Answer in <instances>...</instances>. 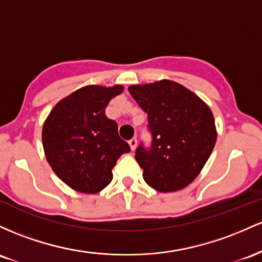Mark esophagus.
I'll list each match as a JSON object with an SVG mask.
<instances>
[{
  "instance_id": "obj_1",
  "label": "esophagus",
  "mask_w": 262,
  "mask_h": 262,
  "mask_svg": "<svg viewBox=\"0 0 262 262\" xmlns=\"http://www.w3.org/2000/svg\"><path fill=\"white\" fill-rule=\"evenodd\" d=\"M128 145H130L132 151H135V149H136V147H137V140L134 137V139H131L130 141H128Z\"/></svg>"
}]
</instances>
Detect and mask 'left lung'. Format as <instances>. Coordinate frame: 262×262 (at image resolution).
Returning <instances> with one entry per match:
<instances>
[{
    "mask_svg": "<svg viewBox=\"0 0 262 262\" xmlns=\"http://www.w3.org/2000/svg\"><path fill=\"white\" fill-rule=\"evenodd\" d=\"M128 92L147 114L149 148L137 147L143 179L158 192H176L196 178L216 142L209 106L194 93L172 80L131 85Z\"/></svg>",
    "mask_w": 262,
    "mask_h": 262,
    "instance_id": "obj_1",
    "label": "left lung"
}]
</instances>
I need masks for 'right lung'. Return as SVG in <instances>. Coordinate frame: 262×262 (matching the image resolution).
Segmentation results:
<instances>
[{"mask_svg":"<svg viewBox=\"0 0 262 262\" xmlns=\"http://www.w3.org/2000/svg\"><path fill=\"white\" fill-rule=\"evenodd\" d=\"M88 85L60 100L44 121L42 141L52 169L67 186L95 194L113 181V168L130 146L121 140L117 123L105 115L110 100L122 93Z\"/></svg>","mask_w":262,"mask_h":262,"instance_id":"obj_1","label":"right lung"}]
</instances>
